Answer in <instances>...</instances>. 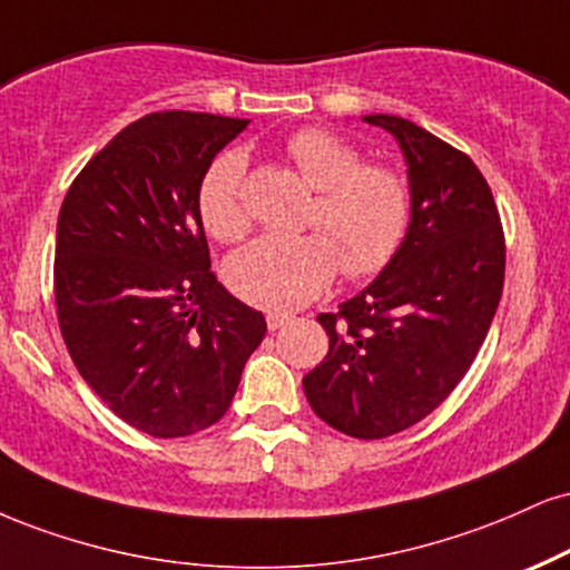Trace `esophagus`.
Segmentation results:
<instances>
[{
    "mask_svg": "<svg viewBox=\"0 0 570 570\" xmlns=\"http://www.w3.org/2000/svg\"><path fill=\"white\" fill-rule=\"evenodd\" d=\"M265 318H267V328H271V332H276V328H284L286 324H292L294 315H289V313H267Z\"/></svg>",
    "mask_w": 570,
    "mask_h": 570,
    "instance_id": "obj_1",
    "label": "esophagus"
}]
</instances>
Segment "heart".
I'll use <instances>...</instances> for the list:
<instances>
[{"label":"heart","mask_w":570,"mask_h":570,"mask_svg":"<svg viewBox=\"0 0 570 570\" xmlns=\"http://www.w3.org/2000/svg\"><path fill=\"white\" fill-rule=\"evenodd\" d=\"M286 154L315 190L297 238L265 236L236 252L225 278L236 297L271 313L303 307L332 284L340 265L351 278L376 276L393 263L411 223L406 177L361 154L326 129H303ZM244 150H223L198 183L196 207L212 238L233 244L249 230L242 180Z\"/></svg>","instance_id":"1"}]
</instances>
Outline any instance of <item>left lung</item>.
Listing matches in <instances>:
<instances>
[{
    "label": "left lung",
    "mask_w": 570,
    "mask_h": 570,
    "mask_svg": "<svg viewBox=\"0 0 570 570\" xmlns=\"http://www.w3.org/2000/svg\"><path fill=\"white\" fill-rule=\"evenodd\" d=\"M363 121L403 150L409 233L366 289L318 315L328 353L303 387L328 428L376 441L424 420L468 374L502 297L504 230L468 154L401 116Z\"/></svg>",
    "instance_id": "left-lung-1"
}]
</instances>
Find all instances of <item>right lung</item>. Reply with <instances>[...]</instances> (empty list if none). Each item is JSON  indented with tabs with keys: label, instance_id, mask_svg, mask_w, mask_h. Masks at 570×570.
Returning <instances> with one entry per match:
<instances>
[{
	"label": "right lung",
	"instance_id": "right-lung-1",
	"mask_svg": "<svg viewBox=\"0 0 570 570\" xmlns=\"http://www.w3.org/2000/svg\"><path fill=\"white\" fill-rule=\"evenodd\" d=\"M249 125L161 111L121 129L58 215L55 305L79 374L154 438L207 430L230 406L267 326L209 271L198 183Z\"/></svg>",
	"mask_w": 570,
	"mask_h": 570
}]
</instances>
